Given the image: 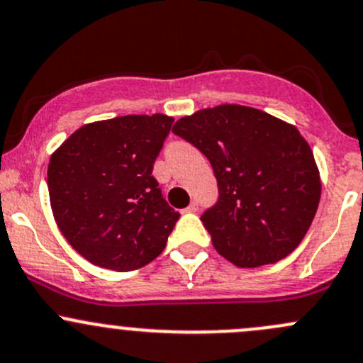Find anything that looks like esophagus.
Instances as JSON below:
<instances>
[{
  "label": "esophagus",
  "instance_id": "esophagus-1",
  "mask_svg": "<svg viewBox=\"0 0 363 363\" xmlns=\"http://www.w3.org/2000/svg\"><path fill=\"white\" fill-rule=\"evenodd\" d=\"M186 211H189V213H196V211H199V204H197L196 201H194V203H190V204H189V208H186Z\"/></svg>",
  "mask_w": 363,
  "mask_h": 363
}]
</instances>
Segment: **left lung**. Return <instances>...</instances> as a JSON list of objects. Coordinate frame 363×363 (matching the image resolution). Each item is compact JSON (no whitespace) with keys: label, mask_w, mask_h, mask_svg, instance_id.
I'll return each mask as SVG.
<instances>
[{"label":"left lung","mask_w":363,"mask_h":363,"mask_svg":"<svg viewBox=\"0 0 363 363\" xmlns=\"http://www.w3.org/2000/svg\"><path fill=\"white\" fill-rule=\"evenodd\" d=\"M173 133L199 148L218 182L201 216L216 252L238 267L274 264L311 227L321 196L308 141L262 110L218 104L180 118Z\"/></svg>","instance_id":"left-lung-1"}]
</instances>
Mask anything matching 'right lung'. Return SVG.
Returning a JSON list of instances; mask_svg holds the SVG:
<instances>
[{"label":"right lung","instance_id":"right-lung-1","mask_svg":"<svg viewBox=\"0 0 363 363\" xmlns=\"http://www.w3.org/2000/svg\"><path fill=\"white\" fill-rule=\"evenodd\" d=\"M173 121L155 113L92 122L50 155L55 223L91 264L133 271L166 248L180 213L166 203L152 169Z\"/></svg>","mask_w":363,"mask_h":363}]
</instances>
